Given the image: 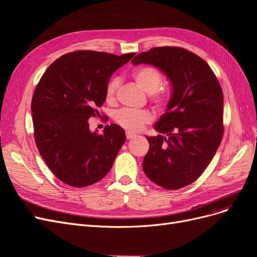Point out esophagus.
Returning <instances> with one entry per match:
<instances>
[{"instance_id":"obj_1","label":"esophagus","mask_w":257,"mask_h":257,"mask_svg":"<svg viewBox=\"0 0 257 257\" xmlns=\"http://www.w3.org/2000/svg\"><path fill=\"white\" fill-rule=\"evenodd\" d=\"M134 137H136L135 134L130 133V132H127V133H126V138H127V139H132V138H134Z\"/></svg>"}]
</instances>
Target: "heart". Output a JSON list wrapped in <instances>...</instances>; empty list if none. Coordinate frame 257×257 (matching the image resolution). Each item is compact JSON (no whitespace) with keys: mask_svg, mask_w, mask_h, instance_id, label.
<instances>
[{"mask_svg":"<svg viewBox=\"0 0 257 257\" xmlns=\"http://www.w3.org/2000/svg\"><path fill=\"white\" fill-rule=\"evenodd\" d=\"M133 78L138 87L147 94H154L160 89L163 82L161 73L152 66H143L137 68L133 73ZM116 88H118V80L116 79H112L108 82L106 87V99L108 102L113 99ZM152 100L160 109H165L168 105V99L163 95L154 96ZM114 121L124 130L128 132H138L147 123L152 121V114L148 110L121 109L115 112Z\"/></svg>","mask_w":257,"mask_h":257,"instance_id":"1","label":"heart"}]
</instances>
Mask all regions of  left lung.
<instances>
[{
    "label": "left lung",
    "instance_id": "left-lung-1",
    "mask_svg": "<svg viewBox=\"0 0 257 257\" xmlns=\"http://www.w3.org/2000/svg\"><path fill=\"white\" fill-rule=\"evenodd\" d=\"M132 63L159 68L172 84L166 111L154 124L160 135L147 137L143 169L162 188L181 189L204 173L222 142L221 85L203 59L183 48H152Z\"/></svg>",
    "mask_w": 257,
    "mask_h": 257
}]
</instances>
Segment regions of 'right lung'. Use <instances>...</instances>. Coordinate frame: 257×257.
I'll return each instance as SVG.
<instances>
[{"label": "right lung", "mask_w": 257, "mask_h": 257, "mask_svg": "<svg viewBox=\"0 0 257 257\" xmlns=\"http://www.w3.org/2000/svg\"><path fill=\"white\" fill-rule=\"evenodd\" d=\"M134 52L75 51L57 59L34 91L32 111L37 149L62 182L84 188L103 179L125 142L124 130L110 124L103 134L91 132L89 118L106 100L111 75Z\"/></svg>", "instance_id": "right-lung-1"}]
</instances>
